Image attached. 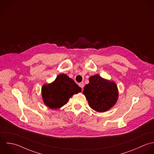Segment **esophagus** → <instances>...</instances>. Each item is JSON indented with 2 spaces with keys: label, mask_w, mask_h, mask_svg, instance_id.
I'll list each match as a JSON object with an SVG mask.
<instances>
[{
  "label": "esophagus",
  "mask_w": 154,
  "mask_h": 154,
  "mask_svg": "<svg viewBox=\"0 0 154 154\" xmlns=\"http://www.w3.org/2000/svg\"><path fill=\"white\" fill-rule=\"evenodd\" d=\"M79 87L82 89L83 88H84V83L82 82H81V83H79Z\"/></svg>",
  "instance_id": "esophagus-1"
}]
</instances>
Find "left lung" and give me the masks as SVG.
Returning a JSON list of instances; mask_svg holds the SVG:
<instances>
[{"label":"left lung","instance_id":"left-lung-1","mask_svg":"<svg viewBox=\"0 0 154 154\" xmlns=\"http://www.w3.org/2000/svg\"><path fill=\"white\" fill-rule=\"evenodd\" d=\"M91 108L98 112L111 109L118 99V89L116 83L103 78L98 74L89 78L83 91Z\"/></svg>","mask_w":154,"mask_h":154}]
</instances>
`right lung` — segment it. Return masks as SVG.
Segmentation results:
<instances>
[{"instance_id":"obj_1","label":"right lung","mask_w":154,"mask_h":154,"mask_svg":"<svg viewBox=\"0 0 154 154\" xmlns=\"http://www.w3.org/2000/svg\"><path fill=\"white\" fill-rule=\"evenodd\" d=\"M41 90L44 104L54 110L65 105L73 94L81 92L82 89L67 75L62 73L51 83L45 84Z\"/></svg>"}]
</instances>
